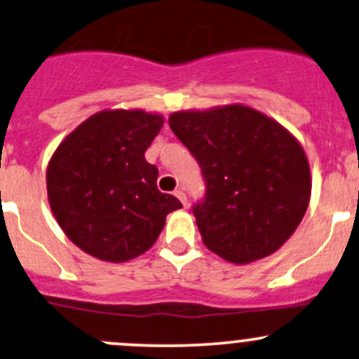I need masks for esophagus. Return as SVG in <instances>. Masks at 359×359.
Masks as SVG:
<instances>
[{
    "label": "esophagus",
    "instance_id": "esophagus-1",
    "mask_svg": "<svg viewBox=\"0 0 359 359\" xmlns=\"http://www.w3.org/2000/svg\"><path fill=\"white\" fill-rule=\"evenodd\" d=\"M173 194H175V198L180 201V203L184 204V206H187V196H186V192L182 191V189H177L175 192H173Z\"/></svg>",
    "mask_w": 359,
    "mask_h": 359
}]
</instances>
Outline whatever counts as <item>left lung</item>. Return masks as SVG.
Listing matches in <instances>:
<instances>
[{"instance_id":"obj_1","label":"left lung","mask_w":359,"mask_h":359,"mask_svg":"<svg viewBox=\"0 0 359 359\" xmlns=\"http://www.w3.org/2000/svg\"><path fill=\"white\" fill-rule=\"evenodd\" d=\"M168 124L206 180L204 201L194 208L204 245L233 264L274 254L294 233L312 194L297 137L243 104L179 110Z\"/></svg>"}]
</instances>
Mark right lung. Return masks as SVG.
Instances as JSON below:
<instances>
[{"mask_svg":"<svg viewBox=\"0 0 359 359\" xmlns=\"http://www.w3.org/2000/svg\"><path fill=\"white\" fill-rule=\"evenodd\" d=\"M163 116L102 110L59 143L46 172L50 211L65 235L92 257L126 262L151 249L168 212L182 204L156 187L144 151Z\"/></svg>","mask_w":359,"mask_h":359,"instance_id":"add662e5","label":"right lung"}]
</instances>
